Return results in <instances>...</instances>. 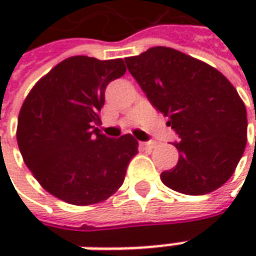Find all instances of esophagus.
Returning <instances> with one entry per match:
<instances>
[{"label":"esophagus","mask_w":256,"mask_h":256,"mask_svg":"<svg viewBox=\"0 0 256 256\" xmlns=\"http://www.w3.org/2000/svg\"><path fill=\"white\" fill-rule=\"evenodd\" d=\"M154 146H155V144L151 142V141H148V142H140V148H142V150H152Z\"/></svg>","instance_id":"34e87169"}]
</instances>
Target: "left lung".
Returning a JSON list of instances; mask_svg holds the SVG:
<instances>
[{"instance_id":"1","label":"left lung","mask_w":256,"mask_h":256,"mask_svg":"<svg viewBox=\"0 0 256 256\" xmlns=\"http://www.w3.org/2000/svg\"><path fill=\"white\" fill-rule=\"evenodd\" d=\"M125 62L180 136L178 164L161 174V181L185 195L222 186L246 145V110L234 85L211 65L168 46H154Z\"/></svg>"}]
</instances>
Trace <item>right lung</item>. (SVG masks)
I'll use <instances>...</instances> for the list:
<instances>
[{"instance_id": "obj_1", "label": "right lung", "mask_w": 256, "mask_h": 256, "mask_svg": "<svg viewBox=\"0 0 256 256\" xmlns=\"http://www.w3.org/2000/svg\"><path fill=\"white\" fill-rule=\"evenodd\" d=\"M124 61L76 55L42 76L21 106L16 141L25 165L51 195L72 205L105 201L122 185L138 154L131 134L108 138L95 124L105 88Z\"/></svg>"}]
</instances>
